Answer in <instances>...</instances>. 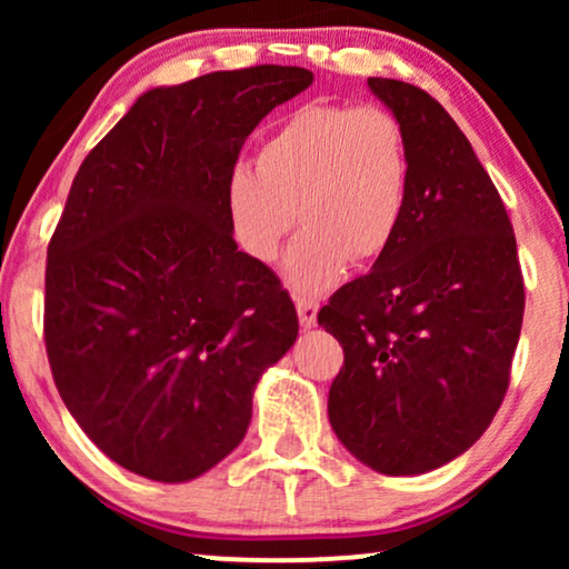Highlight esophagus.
Segmentation results:
<instances>
[{"label":"esophagus","mask_w":569,"mask_h":569,"mask_svg":"<svg viewBox=\"0 0 569 569\" xmlns=\"http://www.w3.org/2000/svg\"><path fill=\"white\" fill-rule=\"evenodd\" d=\"M295 306H298V316H300L302 329H310V326H316V316H318V300L316 298H306V295H298V298H295Z\"/></svg>","instance_id":"34e87169"}]
</instances>
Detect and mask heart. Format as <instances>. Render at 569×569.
I'll use <instances>...</instances> for the list:
<instances>
[{
	"instance_id": "obj_1",
	"label": "heart",
	"mask_w": 569,
	"mask_h": 569,
	"mask_svg": "<svg viewBox=\"0 0 569 569\" xmlns=\"http://www.w3.org/2000/svg\"><path fill=\"white\" fill-rule=\"evenodd\" d=\"M409 176L407 131L388 108L302 106L261 144L259 168L232 170V232L246 253L269 263L300 217L306 228L287 256V282L326 290L347 261H372L391 246Z\"/></svg>"
}]
</instances>
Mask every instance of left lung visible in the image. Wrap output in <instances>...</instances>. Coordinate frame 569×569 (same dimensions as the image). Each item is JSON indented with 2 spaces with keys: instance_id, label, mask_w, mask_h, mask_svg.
<instances>
[{
  "instance_id": "left-lung-1",
  "label": "left lung",
  "mask_w": 569,
  "mask_h": 569,
  "mask_svg": "<svg viewBox=\"0 0 569 569\" xmlns=\"http://www.w3.org/2000/svg\"><path fill=\"white\" fill-rule=\"evenodd\" d=\"M368 84L407 131V207L391 246L318 323L345 349L333 432L370 469L409 477L453 461L495 419L526 292L510 217L458 123L422 88Z\"/></svg>"
}]
</instances>
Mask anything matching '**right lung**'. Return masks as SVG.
<instances>
[{
  "label": "right lung",
  "instance_id": "add662e5",
  "mask_svg": "<svg viewBox=\"0 0 569 569\" xmlns=\"http://www.w3.org/2000/svg\"><path fill=\"white\" fill-rule=\"evenodd\" d=\"M310 82L259 64L154 88L77 170L46 259V355L69 415L139 477L176 485L232 453L256 380L298 339L282 282L238 251L228 183Z\"/></svg>",
  "mask_w": 569,
  "mask_h": 569
}]
</instances>
